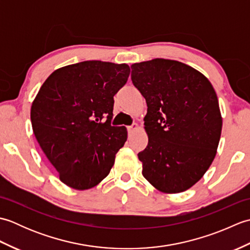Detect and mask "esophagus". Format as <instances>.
<instances>
[{
  "label": "esophagus",
  "mask_w": 250,
  "mask_h": 250,
  "mask_svg": "<svg viewBox=\"0 0 250 250\" xmlns=\"http://www.w3.org/2000/svg\"><path fill=\"white\" fill-rule=\"evenodd\" d=\"M137 129H140V125H137V124H133L132 125H129V126H128L129 134H132V133H133V132H135Z\"/></svg>",
  "instance_id": "34e87169"
}]
</instances>
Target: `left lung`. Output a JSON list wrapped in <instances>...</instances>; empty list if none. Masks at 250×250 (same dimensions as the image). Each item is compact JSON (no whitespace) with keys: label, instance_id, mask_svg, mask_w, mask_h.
Instances as JSON below:
<instances>
[{"label":"left lung","instance_id":"1","mask_svg":"<svg viewBox=\"0 0 250 250\" xmlns=\"http://www.w3.org/2000/svg\"><path fill=\"white\" fill-rule=\"evenodd\" d=\"M131 68L148 107V144L137 155L143 176L161 192H184L203 177L217 153L222 117L215 89L201 72L176 60L157 58Z\"/></svg>","mask_w":250,"mask_h":250}]
</instances>
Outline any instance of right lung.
<instances>
[{"instance_id":"add662e5","label":"right lung","mask_w":250,"mask_h":250,"mask_svg":"<svg viewBox=\"0 0 250 250\" xmlns=\"http://www.w3.org/2000/svg\"><path fill=\"white\" fill-rule=\"evenodd\" d=\"M129 75L125 63H75L51 73L33 100L35 139L70 188L87 190L99 185L126 142L125 126H111L110 119L114 95Z\"/></svg>"}]
</instances>
